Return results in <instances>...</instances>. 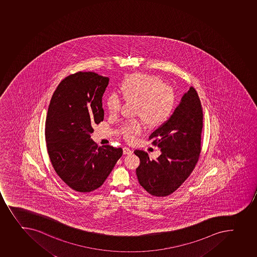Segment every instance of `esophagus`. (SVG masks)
Here are the masks:
<instances>
[{
    "label": "esophagus",
    "mask_w": 257,
    "mask_h": 257,
    "mask_svg": "<svg viewBox=\"0 0 257 257\" xmlns=\"http://www.w3.org/2000/svg\"><path fill=\"white\" fill-rule=\"evenodd\" d=\"M122 151H123V155H131L133 153L132 150L127 147L123 148V149H122Z\"/></svg>",
    "instance_id": "34e87169"
}]
</instances>
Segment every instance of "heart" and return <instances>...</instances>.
I'll return each instance as SVG.
<instances>
[{
  "label": "heart",
  "instance_id": "heart-1",
  "mask_svg": "<svg viewBox=\"0 0 257 257\" xmlns=\"http://www.w3.org/2000/svg\"><path fill=\"white\" fill-rule=\"evenodd\" d=\"M125 101H135V114L140 119L130 120L122 125L120 134L127 141H133L145 130L146 121L150 126H158L170 117L175 108L176 95L170 85L159 77L145 73H135L126 77L120 86ZM122 97L112 92L106 100L110 114H117L122 106Z\"/></svg>",
  "mask_w": 257,
  "mask_h": 257
}]
</instances>
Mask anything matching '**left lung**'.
<instances>
[{
	"instance_id": "8db88e82",
	"label": "left lung",
	"mask_w": 257,
	"mask_h": 257,
	"mask_svg": "<svg viewBox=\"0 0 257 257\" xmlns=\"http://www.w3.org/2000/svg\"><path fill=\"white\" fill-rule=\"evenodd\" d=\"M203 110L196 90L190 87L169 119L149 140L161 155L150 160L147 153L135 150L140 165L136 175L140 185L154 196L175 192L194 170L201 152Z\"/></svg>"
}]
</instances>
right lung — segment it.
<instances>
[{
	"label": "right lung",
	"mask_w": 257,
	"mask_h": 257,
	"mask_svg": "<svg viewBox=\"0 0 257 257\" xmlns=\"http://www.w3.org/2000/svg\"><path fill=\"white\" fill-rule=\"evenodd\" d=\"M109 78L92 72L65 77L53 93L46 119L51 163L75 191L88 193L104 183L122 155L121 148L97 147L91 139L104 117L102 97Z\"/></svg>",
	"instance_id": "obj_1"
}]
</instances>
